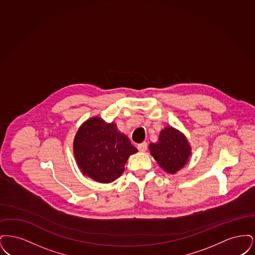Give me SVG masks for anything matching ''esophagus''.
Here are the masks:
<instances>
[{"label":"esophagus","mask_w":255,"mask_h":255,"mask_svg":"<svg viewBox=\"0 0 255 255\" xmlns=\"http://www.w3.org/2000/svg\"><path fill=\"white\" fill-rule=\"evenodd\" d=\"M137 149L140 152H145L146 150H147V143L146 142H142V143L137 144Z\"/></svg>","instance_id":"obj_1"}]
</instances>
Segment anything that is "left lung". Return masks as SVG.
<instances>
[{
    "mask_svg": "<svg viewBox=\"0 0 255 255\" xmlns=\"http://www.w3.org/2000/svg\"><path fill=\"white\" fill-rule=\"evenodd\" d=\"M149 149L158 165L170 174L182 169L191 155L185 135L171 126L161 130L157 143H150Z\"/></svg>",
    "mask_w": 255,
    "mask_h": 255,
    "instance_id": "1",
    "label": "left lung"
}]
</instances>
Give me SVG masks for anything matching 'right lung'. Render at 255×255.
I'll return each mask as SVG.
<instances>
[{"label": "right lung", "mask_w": 255, "mask_h": 255, "mask_svg": "<svg viewBox=\"0 0 255 255\" xmlns=\"http://www.w3.org/2000/svg\"><path fill=\"white\" fill-rule=\"evenodd\" d=\"M137 152L116 123L91 118L78 129L73 154L83 174L96 182L109 183L121 177L129 157Z\"/></svg>", "instance_id": "1"}]
</instances>
